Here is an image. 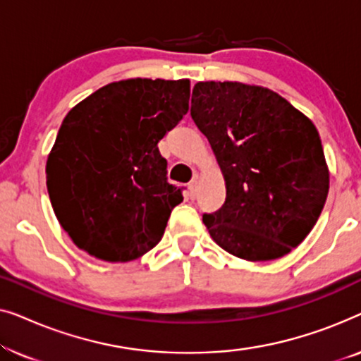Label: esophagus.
<instances>
[{
    "label": "esophagus",
    "instance_id": "obj_1",
    "mask_svg": "<svg viewBox=\"0 0 361 361\" xmlns=\"http://www.w3.org/2000/svg\"><path fill=\"white\" fill-rule=\"evenodd\" d=\"M197 187H199V179H197V177H194V179H192L190 184H189V190H190L192 197L197 195Z\"/></svg>",
    "mask_w": 361,
    "mask_h": 361
}]
</instances>
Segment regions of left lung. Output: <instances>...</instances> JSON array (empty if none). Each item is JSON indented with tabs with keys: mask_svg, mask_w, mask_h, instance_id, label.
Returning <instances> with one entry per match:
<instances>
[{
	"mask_svg": "<svg viewBox=\"0 0 361 361\" xmlns=\"http://www.w3.org/2000/svg\"><path fill=\"white\" fill-rule=\"evenodd\" d=\"M192 120L225 179L219 212L204 215L212 240L246 261L288 255L317 224L330 174L310 118L266 87L197 82Z\"/></svg>",
	"mask_w": 361,
	"mask_h": 361,
	"instance_id": "obj_1",
	"label": "left lung"
}]
</instances>
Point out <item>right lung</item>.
<instances>
[{
  "instance_id": "right-lung-1",
  "label": "right lung",
  "mask_w": 361,
  "mask_h": 361,
  "mask_svg": "<svg viewBox=\"0 0 361 361\" xmlns=\"http://www.w3.org/2000/svg\"><path fill=\"white\" fill-rule=\"evenodd\" d=\"M190 80L128 78L63 118L46 162L54 214L73 243L110 263L141 258L184 200L157 142L189 111Z\"/></svg>"
}]
</instances>
